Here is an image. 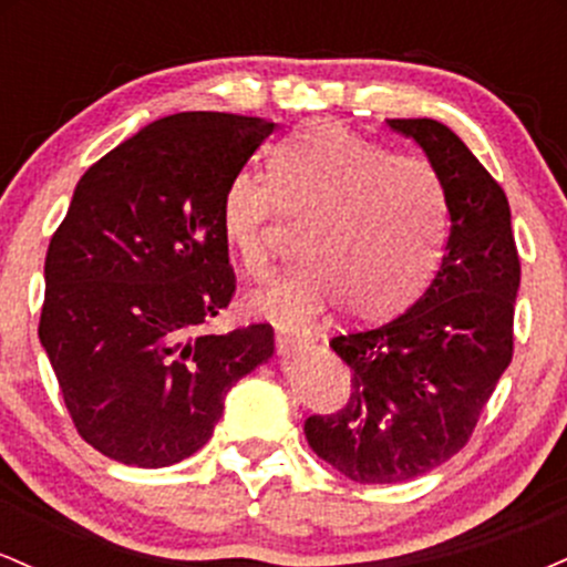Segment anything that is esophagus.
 Masks as SVG:
<instances>
[{
  "instance_id": "esophagus-1",
  "label": "esophagus",
  "mask_w": 567,
  "mask_h": 567,
  "mask_svg": "<svg viewBox=\"0 0 567 567\" xmlns=\"http://www.w3.org/2000/svg\"><path fill=\"white\" fill-rule=\"evenodd\" d=\"M309 341H311V338L306 333H298V330H279V333H277V343H279V349H282V351L301 349Z\"/></svg>"
}]
</instances>
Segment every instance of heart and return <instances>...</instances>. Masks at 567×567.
<instances>
[{
  "mask_svg": "<svg viewBox=\"0 0 567 567\" xmlns=\"http://www.w3.org/2000/svg\"><path fill=\"white\" fill-rule=\"evenodd\" d=\"M269 178L239 171L220 197V231L252 275L269 266L277 210L306 216L301 261L247 303L303 324L341 303L349 320H381L419 296L440 261L445 192L424 159L396 157L338 122H306L271 148Z\"/></svg>",
  "mask_w": 567,
  "mask_h": 567,
  "instance_id": "heart-1",
  "label": "heart"
}]
</instances>
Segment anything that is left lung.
<instances>
[{"mask_svg":"<svg viewBox=\"0 0 567 567\" xmlns=\"http://www.w3.org/2000/svg\"><path fill=\"white\" fill-rule=\"evenodd\" d=\"M424 152L445 192L451 231L432 285L408 311L336 336L351 396L306 419L309 447L362 485L405 483L466 445L512 362L519 258L504 188L437 120H386Z\"/></svg>","mask_w":567,"mask_h":567,"instance_id":"1","label":"left lung"}]
</instances>
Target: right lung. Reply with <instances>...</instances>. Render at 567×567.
Masks as SVG:
<instances>
[{
    "instance_id": "1",
    "label": "right lung",
    "mask_w": 567,
    "mask_h": 567,
    "mask_svg": "<svg viewBox=\"0 0 567 567\" xmlns=\"http://www.w3.org/2000/svg\"><path fill=\"white\" fill-rule=\"evenodd\" d=\"M275 125L184 112L97 159L44 258L39 341L76 432L127 466L210 440L229 389L275 354L271 324L202 333L234 292L220 197Z\"/></svg>"
}]
</instances>
